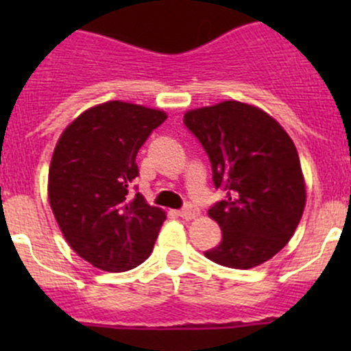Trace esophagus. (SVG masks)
<instances>
[{
    "instance_id": "obj_1",
    "label": "esophagus",
    "mask_w": 351,
    "mask_h": 351,
    "mask_svg": "<svg viewBox=\"0 0 351 351\" xmlns=\"http://www.w3.org/2000/svg\"><path fill=\"white\" fill-rule=\"evenodd\" d=\"M198 215H200V210H198V207H195V205L189 204L185 205V207L180 210V217L186 219V221H192V219H197Z\"/></svg>"
}]
</instances>
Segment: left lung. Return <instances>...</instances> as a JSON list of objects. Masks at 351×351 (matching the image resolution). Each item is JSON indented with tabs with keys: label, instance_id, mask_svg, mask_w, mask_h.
<instances>
[{
	"label": "left lung",
	"instance_id": "obj_1",
	"mask_svg": "<svg viewBox=\"0 0 351 351\" xmlns=\"http://www.w3.org/2000/svg\"><path fill=\"white\" fill-rule=\"evenodd\" d=\"M183 122L210 159L215 189L228 192L208 208L222 241L204 254L238 270L265 263L290 241L306 207L295 144L265 110L236 100L189 110Z\"/></svg>",
	"mask_w": 351,
	"mask_h": 351
}]
</instances>
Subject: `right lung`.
Returning <instances> with one entry per match:
<instances>
[{"instance_id": "right-lung-1", "label": "right lung", "mask_w": 351, "mask_h": 351, "mask_svg": "<svg viewBox=\"0 0 351 351\" xmlns=\"http://www.w3.org/2000/svg\"><path fill=\"white\" fill-rule=\"evenodd\" d=\"M162 110L105 101L62 130L49 166L47 195L62 236L77 256L104 271H127L147 260L166 212L129 195L141 149Z\"/></svg>"}]
</instances>
